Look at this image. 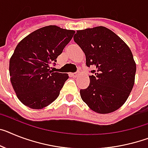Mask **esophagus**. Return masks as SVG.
<instances>
[{"label":"esophagus","mask_w":148,"mask_h":148,"mask_svg":"<svg viewBox=\"0 0 148 148\" xmlns=\"http://www.w3.org/2000/svg\"><path fill=\"white\" fill-rule=\"evenodd\" d=\"M71 75L73 77H77L80 75V73H79V72H76V73H72V74H71Z\"/></svg>","instance_id":"esophagus-1"}]
</instances>
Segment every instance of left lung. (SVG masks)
Instances as JSON below:
<instances>
[{"instance_id":"obj_1","label":"left lung","mask_w":148,"mask_h":148,"mask_svg":"<svg viewBox=\"0 0 148 148\" xmlns=\"http://www.w3.org/2000/svg\"><path fill=\"white\" fill-rule=\"evenodd\" d=\"M74 40L85 53L86 65L95 68L89 86L80 89L82 100L96 113L114 112L126 102L135 84L136 64L130 47L103 26L77 31Z\"/></svg>"}]
</instances>
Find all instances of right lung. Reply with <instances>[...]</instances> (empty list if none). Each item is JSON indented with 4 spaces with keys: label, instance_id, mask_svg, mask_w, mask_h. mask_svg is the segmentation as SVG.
Returning a JSON list of instances; mask_svg holds the SVG:
<instances>
[{
    "label": "right lung",
    "instance_id": "1",
    "mask_svg": "<svg viewBox=\"0 0 148 148\" xmlns=\"http://www.w3.org/2000/svg\"><path fill=\"white\" fill-rule=\"evenodd\" d=\"M73 30L45 26L22 39L10 59V76L19 101L32 109H42L58 98L68 74L53 72L50 64L71 41Z\"/></svg>",
    "mask_w": 148,
    "mask_h": 148
}]
</instances>
